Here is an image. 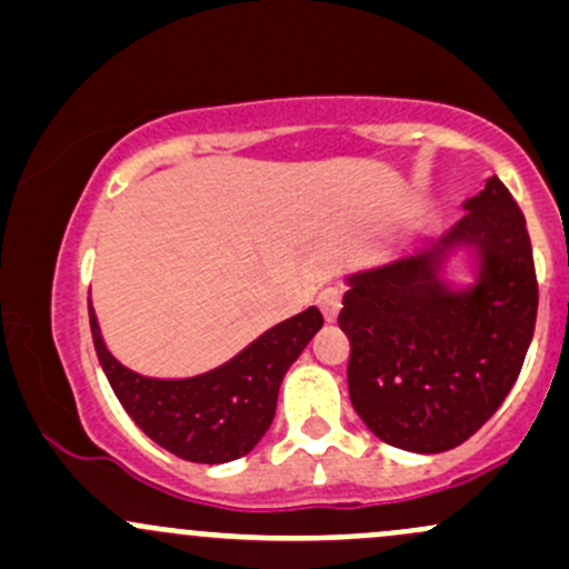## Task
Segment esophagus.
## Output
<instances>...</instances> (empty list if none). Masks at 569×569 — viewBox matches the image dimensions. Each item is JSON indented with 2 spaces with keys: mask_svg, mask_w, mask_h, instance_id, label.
Segmentation results:
<instances>
[{
  "mask_svg": "<svg viewBox=\"0 0 569 569\" xmlns=\"http://www.w3.org/2000/svg\"><path fill=\"white\" fill-rule=\"evenodd\" d=\"M317 303H320L322 317H326L328 322H333L336 317H339V309H341V290L339 287H326V290L317 296Z\"/></svg>",
  "mask_w": 569,
  "mask_h": 569,
  "instance_id": "1",
  "label": "esophagus"
}]
</instances>
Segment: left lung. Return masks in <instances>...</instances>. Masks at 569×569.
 Wrapping results in <instances>:
<instances>
[{
  "label": "left lung",
  "instance_id": "left-lung-1",
  "mask_svg": "<svg viewBox=\"0 0 569 569\" xmlns=\"http://www.w3.org/2000/svg\"><path fill=\"white\" fill-rule=\"evenodd\" d=\"M437 243L347 277V385L366 426L393 448L442 453L467 442L518 380L537 320L527 219L497 176ZM467 246L479 282L453 291L443 254Z\"/></svg>",
  "mask_w": 569,
  "mask_h": 569
}]
</instances>
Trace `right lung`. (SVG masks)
Here are the masks:
<instances>
[{"label": "right lung", "mask_w": 569, "mask_h": 569, "mask_svg": "<svg viewBox=\"0 0 569 569\" xmlns=\"http://www.w3.org/2000/svg\"><path fill=\"white\" fill-rule=\"evenodd\" d=\"M89 322L102 371L138 429L187 461L224 463L247 456L268 431L282 377L322 328V315L309 307L268 328L228 363L187 380H154L121 366L102 341L91 301Z\"/></svg>", "instance_id": "obj_1"}]
</instances>
